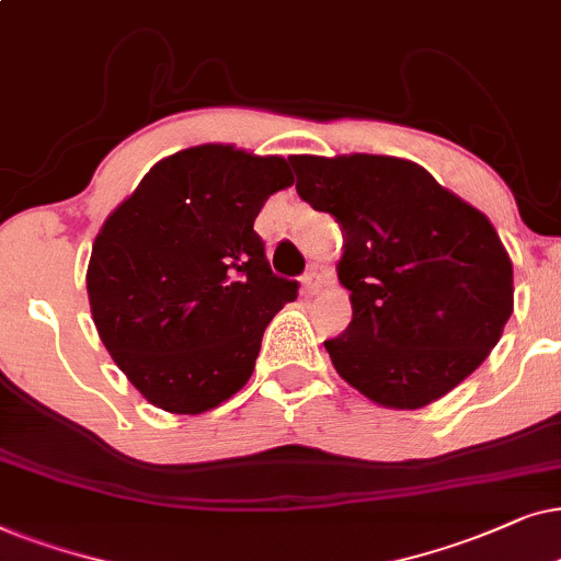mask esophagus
<instances>
[{
  "label": "esophagus",
  "mask_w": 561,
  "mask_h": 561,
  "mask_svg": "<svg viewBox=\"0 0 561 561\" xmlns=\"http://www.w3.org/2000/svg\"><path fill=\"white\" fill-rule=\"evenodd\" d=\"M325 279H328V274L323 272V268H310V272L302 276V289H305V295H318L320 289H323Z\"/></svg>",
  "instance_id": "obj_1"
}]
</instances>
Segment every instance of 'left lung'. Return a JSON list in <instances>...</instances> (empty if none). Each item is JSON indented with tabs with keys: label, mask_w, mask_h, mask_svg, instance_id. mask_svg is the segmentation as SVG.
Listing matches in <instances>:
<instances>
[{
	"label": "left lung",
	"mask_w": 561,
	"mask_h": 561,
	"mask_svg": "<svg viewBox=\"0 0 561 561\" xmlns=\"http://www.w3.org/2000/svg\"><path fill=\"white\" fill-rule=\"evenodd\" d=\"M297 194L343 233L351 323L325 351L351 387L415 410L467 379L513 312V264L480 210L392 156H289Z\"/></svg>",
	"instance_id": "1"
}]
</instances>
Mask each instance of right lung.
I'll list each match as a JSON object with an SVG mask.
<instances>
[{
    "mask_svg": "<svg viewBox=\"0 0 561 561\" xmlns=\"http://www.w3.org/2000/svg\"><path fill=\"white\" fill-rule=\"evenodd\" d=\"M295 182L279 156L197 146L156 163L104 220L87 293L100 339L151 405L218 408L300 285L276 276L253 220Z\"/></svg>",
    "mask_w": 561,
    "mask_h": 561,
    "instance_id": "obj_1",
    "label": "right lung"
}]
</instances>
